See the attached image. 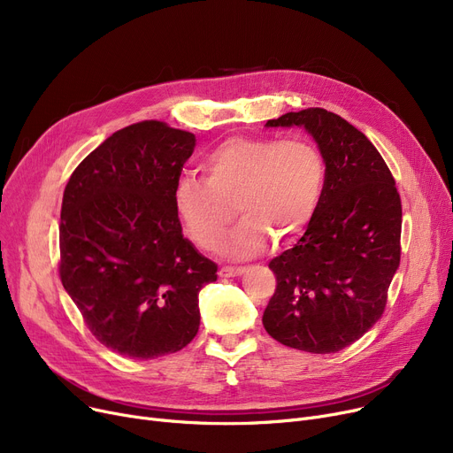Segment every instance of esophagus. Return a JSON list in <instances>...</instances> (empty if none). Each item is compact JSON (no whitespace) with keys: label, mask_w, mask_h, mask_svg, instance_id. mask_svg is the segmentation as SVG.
I'll return each instance as SVG.
<instances>
[{"label":"esophagus","mask_w":453,"mask_h":453,"mask_svg":"<svg viewBox=\"0 0 453 453\" xmlns=\"http://www.w3.org/2000/svg\"><path fill=\"white\" fill-rule=\"evenodd\" d=\"M246 272L244 266H222L220 268V275L222 277H234V275H242Z\"/></svg>","instance_id":"esophagus-1"}]
</instances>
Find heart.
Here are the masks:
<instances>
[{"label":"heart","instance_id":"b5f03b06","mask_svg":"<svg viewBox=\"0 0 453 453\" xmlns=\"http://www.w3.org/2000/svg\"><path fill=\"white\" fill-rule=\"evenodd\" d=\"M203 180L183 176L174 187L178 219L202 250H217L234 219L229 253H255L270 239L294 242L311 224L325 187V159L312 141L236 135L209 150Z\"/></svg>","mask_w":453,"mask_h":453}]
</instances>
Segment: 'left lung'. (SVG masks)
<instances>
[{
  "instance_id": "obj_1",
  "label": "left lung",
  "mask_w": 453,
  "mask_h": 453,
  "mask_svg": "<svg viewBox=\"0 0 453 453\" xmlns=\"http://www.w3.org/2000/svg\"><path fill=\"white\" fill-rule=\"evenodd\" d=\"M268 127H304L325 159L319 205L294 248L270 260L277 287L263 325L279 343L338 352L380 319L400 265L402 202L372 142L343 117L306 108Z\"/></svg>"
}]
</instances>
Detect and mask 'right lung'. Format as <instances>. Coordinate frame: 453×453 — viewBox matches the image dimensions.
Here are the masks:
<instances>
[{
  "instance_id": "add662e5",
  "label": "right lung",
  "mask_w": 453,
  "mask_h": 453,
  "mask_svg": "<svg viewBox=\"0 0 453 453\" xmlns=\"http://www.w3.org/2000/svg\"><path fill=\"white\" fill-rule=\"evenodd\" d=\"M195 134L141 121L110 135L71 174L58 273L91 334L134 360L181 350L200 326L198 294L219 266L183 239L174 187Z\"/></svg>"
}]
</instances>
